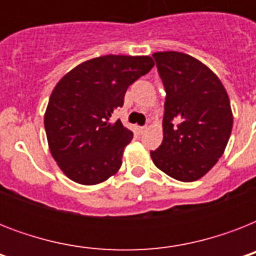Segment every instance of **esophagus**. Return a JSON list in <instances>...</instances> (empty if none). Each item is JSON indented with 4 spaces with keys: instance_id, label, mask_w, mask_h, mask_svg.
<instances>
[{
    "instance_id": "obj_1",
    "label": "esophagus",
    "mask_w": 256,
    "mask_h": 256,
    "mask_svg": "<svg viewBox=\"0 0 256 256\" xmlns=\"http://www.w3.org/2000/svg\"><path fill=\"white\" fill-rule=\"evenodd\" d=\"M136 132H140V134H142V132H146V128H136Z\"/></svg>"
}]
</instances>
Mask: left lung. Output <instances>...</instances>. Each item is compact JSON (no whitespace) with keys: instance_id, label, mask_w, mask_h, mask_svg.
<instances>
[{"instance_id":"1","label":"left lung","mask_w":256,"mask_h":256,"mask_svg":"<svg viewBox=\"0 0 256 256\" xmlns=\"http://www.w3.org/2000/svg\"><path fill=\"white\" fill-rule=\"evenodd\" d=\"M166 90L164 140L150 152L171 178L194 182L223 156L232 130L226 88L204 64L179 52L154 53Z\"/></svg>"}]
</instances>
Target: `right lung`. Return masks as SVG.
Listing matches in <instances>:
<instances>
[{"label": "right lung", "instance_id": "right-lung-1", "mask_svg": "<svg viewBox=\"0 0 256 256\" xmlns=\"http://www.w3.org/2000/svg\"><path fill=\"white\" fill-rule=\"evenodd\" d=\"M154 66L148 56H102L82 62L58 81L44 124L58 168L80 184H98L116 174L132 132L112 112L132 82Z\"/></svg>", "mask_w": 256, "mask_h": 256}]
</instances>
